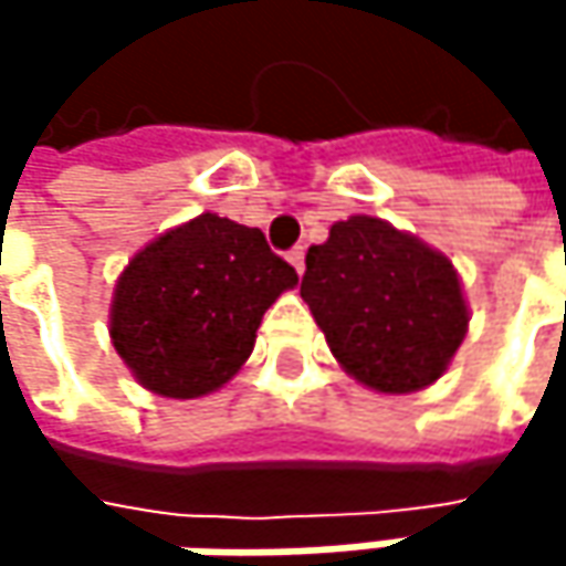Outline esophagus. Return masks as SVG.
<instances>
[{"label":"esophagus","mask_w":566,"mask_h":566,"mask_svg":"<svg viewBox=\"0 0 566 566\" xmlns=\"http://www.w3.org/2000/svg\"><path fill=\"white\" fill-rule=\"evenodd\" d=\"M287 262H291V265H294V272L301 275V272H304V249H301V245H297V249H291V252H287Z\"/></svg>","instance_id":"obj_1"}]
</instances>
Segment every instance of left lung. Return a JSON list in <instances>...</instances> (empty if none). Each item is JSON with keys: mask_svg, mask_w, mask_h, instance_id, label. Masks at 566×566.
Instances as JSON below:
<instances>
[{"mask_svg": "<svg viewBox=\"0 0 566 566\" xmlns=\"http://www.w3.org/2000/svg\"><path fill=\"white\" fill-rule=\"evenodd\" d=\"M304 265L301 297L350 377L380 394H412L446 374L469 327L446 255L384 219L350 216L307 249Z\"/></svg>", "mask_w": 566, "mask_h": 566, "instance_id": "left-lung-1", "label": "left lung"}]
</instances>
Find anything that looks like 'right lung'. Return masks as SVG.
I'll return each mask as SVG.
<instances>
[{
  "label": "right lung",
  "mask_w": 566,
  "mask_h": 566,
  "mask_svg": "<svg viewBox=\"0 0 566 566\" xmlns=\"http://www.w3.org/2000/svg\"><path fill=\"white\" fill-rule=\"evenodd\" d=\"M294 284L262 229L202 212L130 259L114 287L111 337L147 390L212 394L249 360L262 314Z\"/></svg>",
  "instance_id": "add662e5"
}]
</instances>
